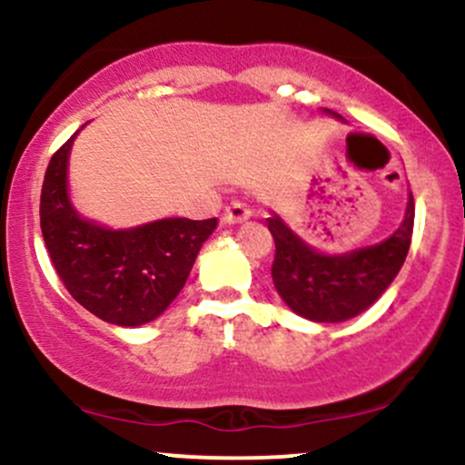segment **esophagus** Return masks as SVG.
Instances as JSON below:
<instances>
[{
	"instance_id": "34e87169",
	"label": "esophagus",
	"mask_w": 465,
	"mask_h": 465,
	"mask_svg": "<svg viewBox=\"0 0 465 465\" xmlns=\"http://www.w3.org/2000/svg\"><path fill=\"white\" fill-rule=\"evenodd\" d=\"M251 218V210L247 205H242V203H232V205L227 207L225 214H223L221 223L223 225H238V223H244Z\"/></svg>"
}]
</instances>
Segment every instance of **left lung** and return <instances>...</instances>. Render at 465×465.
<instances>
[{"instance_id": "1", "label": "left lung", "mask_w": 465, "mask_h": 465, "mask_svg": "<svg viewBox=\"0 0 465 465\" xmlns=\"http://www.w3.org/2000/svg\"><path fill=\"white\" fill-rule=\"evenodd\" d=\"M322 111L345 122L334 111ZM269 212L271 218H266V225L275 240L271 275L277 295L292 312L308 322L341 323L365 312L396 280L413 236L415 203L409 192L404 218L391 236L343 253L314 249L300 233L292 232L277 212Z\"/></svg>"}]
</instances>
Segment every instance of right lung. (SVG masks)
Wrapping results in <instances>:
<instances>
[{
    "label": "right lung",
    "instance_id": "obj_1",
    "mask_svg": "<svg viewBox=\"0 0 465 465\" xmlns=\"http://www.w3.org/2000/svg\"><path fill=\"white\" fill-rule=\"evenodd\" d=\"M80 131L58 148L45 170L41 232L69 295L106 323L137 328L174 302L218 221L159 218L111 229L80 216L69 199L67 174Z\"/></svg>",
    "mask_w": 465,
    "mask_h": 465
}]
</instances>
